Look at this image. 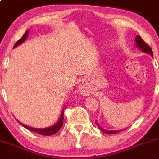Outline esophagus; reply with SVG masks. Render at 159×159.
I'll return each mask as SVG.
<instances>
[{
    "label": "esophagus",
    "instance_id": "1",
    "mask_svg": "<svg viewBox=\"0 0 159 159\" xmlns=\"http://www.w3.org/2000/svg\"><path fill=\"white\" fill-rule=\"evenodd\" d=\"M79 91H80V92H81L82 94H84V95H87V94H89V91H88L87 90L85 89V88H84V86H82V85H81V86H80V87H79Z\"/></svg>",
    "mask_w": 159,
    "mask_h": 159
}]
</instances>
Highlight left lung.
<instances>
[{
	"label": "left lung",
	"instance_id": "1",
	"mask_svg": "<svg viewBox=\"0 0 159 159\" xmlns=\"http://www.w3.org/2000/svg\"><path fill=\"white\" fill-rule=\"evenodd\" d=\"M135 45L136 47L138 48L139 50H141L142 51H143V52L145 53H147V54H150L152 57H153V53H152V50L151 48L148 45V44H146V43L145 42V41L142 40V38H141L139 35H137L135 38ZM96 125H97L98 126L99 129H101V131H102L103 132L106 133V134H116V133L119 132V130H116V131H110V130H105V129H103V128H102L100 126V125L98 124V122L97 121H95Z\"/></svg>",
	"mask_w": 159,
	"mask_h": 159
}]
</instances>
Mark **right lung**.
<instances>
[{"mask_svg": "<svg viewBox=\"0 0 159 159\" xmlns=\"http://www.w3.org/2000/svg\"><path fill=\"white\" fill-rule=\"evenodd\" d=\"M28 34H29V30H27L26 32L25 33V34L22 36V38L15 43V44H14V48L17 47L18 45H20V44H21L23 42H25V41L27 39V38H28ZM63 120H64V109L62 110L61 114V116L60 118H59V120L57 121V122L56 123V124H54V125L51 126V127L45 128V129H36V128L29 127V126L21 123L20 121H19V123H20L23 127H25V129L30 130V131L38 133V134H41V135L48 136V135H52V134H54L55 133H57L59 130L61 129L62 125H63Z\"/></svg>", "mask_w": 159, "mask_h": 159, "instance_id": "right-lung-1", "label": "right lung"}]
</instances>
